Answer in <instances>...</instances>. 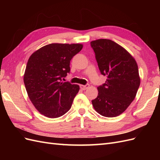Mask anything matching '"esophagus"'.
<instances>
[{
    "label": "esophagus",
    "instance_id": "1",
    "mask_svg": "<svg viewBox=\"0 0 160 160\" xmlns=\"http://www.w3.org/2000/svg\"><path fill=\"white\" fill-rule=\"evenodd\" d=\"M89 87V84H87L85 85H80V88L82 89V90H85L88 89Z\"/></svg>",
    "mask_w": 160,
    "mask_h": 160
}]
</instances>
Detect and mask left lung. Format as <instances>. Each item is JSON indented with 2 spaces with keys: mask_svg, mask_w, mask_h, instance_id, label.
<instances>
[{
  "mask_svg": "<svg viewBox=\"0 0 160 160\" xmlns=\"http://www.w3.org/2000/svg\"><path fill=\"white\" fill-rule=\"evenodd\" d=\"M101 73L107 76L98 88L99 93L92 100L97 112L108 118L122 114L135 98L140 85L137 62L118 43L109 39L91 42Z\"/></svg>",
  "mask_w": 160,
  "mask_h": 160,
  "instance_id": "1",
  "label": "left lung"
}]
</instances>
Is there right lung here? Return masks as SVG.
<instances>
[{
    "instance_id": "add662e5",
    "label": "right lung",
    "mask_w": 160,
    "mask_h": 160,
    "mask_svg": "<svg viewBox=\"0 0 160 160\" xmlns=\"http://www.w3.org/2000/svg\"><path fill=\"white\" fill-rule=\"evenodd\" d=\"M82 48L81 44L51 43L28 59L24 83L32 103L46 117L59 118L70 109L79 86L62 82V78L70 72V61Z\"/></svg>"
}]
</instances>
